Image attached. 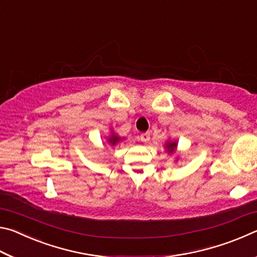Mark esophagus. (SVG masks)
Segmentation results:
<instances>
[{"label":"esophagus","mask_w":257,"mask_h":257,"mask_svg":"<svg viewBox=\"0 0 257 257\" xmlns=\"http://www.w3.org/2000/svg\"><path fill=\"white\" fill-rule=\"evenodd\" d=\"M141 141L144 143V144H146V143H149L150 141V134L149 133H144L141 135Z\"/></svg>","instance_id":"1"}]
</instances>
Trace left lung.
Here are the masks:
<instances>
[{"label":"left lung","instance_id":"obj_1","mask_svg":"<svg viewBox=\"0 0 257 257\" xmlns=\"http://www.w3.org/2000/svg\"><path fill=\"white\" fill-rule=\"evenodd\" d=\"M177 147H178V143L175 141H168L167 143H165L164 145V149L165 151L168 152V154H173L175 152L177 151Z\"/></svg>","mask_w":257,"mask_h":257}]
</instances>
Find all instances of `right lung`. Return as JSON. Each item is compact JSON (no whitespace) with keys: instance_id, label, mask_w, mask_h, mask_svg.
<instances>
[{"instance_id":"add662e5","label":"right lung","mask_w":257,"mask_h":257,"mask_svg":"<svg viewBox=\"0 0 257 257\" xmlns=\"http://www.w3.org/2000/svg\"><path fill=\"white\" fill-rule=\"evenodd\" d=\"M124 139H125L124 137H120L118 134H115L114 130L111 129L110 135H108V136L106 137V143L110 146H115L116 144H118V143L124 141Z\"/></svg>"}]
</instances>
